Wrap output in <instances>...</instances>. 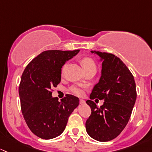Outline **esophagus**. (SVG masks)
<instances>
[{
    "instance_id": "esophagus-1",
    "label": "esophagus",
    "mask_w": 152,
    "mask_h": 152,
    "mask_svg": "<svg viewBox=\"0 0 152 152\" xmlns=\"http://www.w3.org/2000/svg\"><path fill=\"white\" fill-rule=\"evenodd\" d=\"M80 104H86V101L84 99H80Z\"/></svg>"
}]
</instances>
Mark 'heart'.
<instances>
[{
	"instance_id": "heart-1",
	"label": "heart",
	"mask_w": 152,
	"mask_h": 152,
	"mask_svg": "<svg viewBox=\"0 0 152 152\" xmlns=\"http://www.w3.org/2000/svg\"><path fill=\"white\" fill-rule=\"evenodd\" d=\"M82 64H83V66L84 69L88 68V67H91V66H95L94 61L91 58H86L83 59ZM66 66V65H64L63 66V69H62V73L64 72ZM70 90H71V91L75 95H76V96H82V95H83L84 94L83 90L81 88H79V87H72L71 88Z\"/></svg>"
}]
</instances>
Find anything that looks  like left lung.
I'll return each instance as SVG.
<instances>
[{
	"instance_id": "1",
	"label": "left lung",
	"mask_w": 152,
	"mask_h": 152,
	"mask_svg": "<svg viewBox=\"0 0 152 152\" xmlns=\"http://www.w3.org/2000/svg\"><path fill=\"white\" fill-rule=\"evenodd\" d=\"M91 53L99 57L102 70L90 99H103L104 103L98 107L87 100L91 114L86 122V129L94 140L109 141L121 133L129 121L137 97L135 82L129 69L115 55L95 50Z\"/></svg>"
}]
</instances>
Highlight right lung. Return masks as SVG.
Here are the masks:
<instances>
[{
	"label": "right lung",
	"mask_w": 152,
	"mask_h": 152,
	"mask_svg": "<svg viewBox=\"0 0 152 152\" xmlns=\"http://www.w3.org/2000/svg\"><path fill=\"white\" fill-rule=\"evenodd\" d=\"M79 51H44L22 75L19 87L22 113L31 132L40 138L60 135L70 114L79 105V98L73 95L66 94L60 102L52 96V89L61 82L62 66Z\"/></svg>",
	"instance_id": "add662e5"
}]
</instances>
